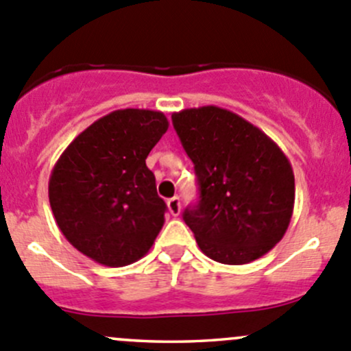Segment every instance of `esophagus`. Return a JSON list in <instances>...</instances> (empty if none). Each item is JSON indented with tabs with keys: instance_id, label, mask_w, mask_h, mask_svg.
Segmentation results:
<instances>
[{
	"instance_id": "obj_1",
	"label": "esophagus",
	"mask_w": 351,
	"mask_h": 351,
	"mask_svg": "<svg viewBox=\"0 0 351 351\" xmlns=\"http://www.w3.org/2000/svg\"><path fill=\"white\" fill-rule=\"evenodd\" d=\"M167 208H169V213L172 215V217H177V215L180 213V199L177 196L171 197V199L167 201Z\"/></svg>"
}]
</instances>
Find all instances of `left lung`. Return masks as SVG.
Here are the masks:
<instances>
[{
  "instance_id": "1",
  "label": "left lung",
  "mask_w": 351,
  "mask_h": 351,
  "mask_svg": "<svg viewBox=\"0 0 351 351\" xmlns=\"http://www.w3.org/2000/svg\"><path fill=\"white\" fill-rule=\"evenodd\" d=\"M197 176L199 201L184 210L201 251L245 265L271 251L290 225L295 177L282 148L244 117L215 106L172 114Z\"/></svg>"
}]
</instances>
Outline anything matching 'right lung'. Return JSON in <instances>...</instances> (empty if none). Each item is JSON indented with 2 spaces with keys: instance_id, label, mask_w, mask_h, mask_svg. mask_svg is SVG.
<instances>
[{
  "instance_id": "obj_1",
  "label": "right lung",
  "mask_w": 351,
  "mask_h": 351,
  "mask_svg": "<svg viewBox=\"0 0 351 351\" xmlns=\"http://www.w3.org/2000/svg\"><path fill=\"white\" fill-rule=\"evenodd\" d=\"M160 110L119 109L100 117L61 154L49 177V203L66 241L110 268L143 258L164 227L147 157L167 131Z\"/></svg>"
}]
</instances>
